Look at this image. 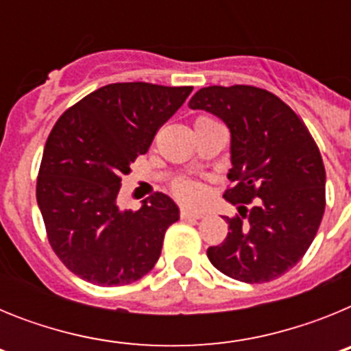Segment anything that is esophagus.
<instances>
[{"label": "esophagus", "instance_id": "34e87169", "mask_svg": "<svg viewBox=\"0 0 351 351\" xmlns=\"http://www.w3.org/2000/svg\"><path fill=\"white\" fill-rule=\"evenodd\" d=\"M181 218L182 219H200V218H204V213H200V210H191V209H181Z\"/></svg>", "mask_w": 351, "mask_h": 351}]
</instances>
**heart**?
<instances>
[{"label": "heart", "instance_id": "heart-1", "mask_svg": "<svg viewBox=\"0 0 351 351\" xmlns=\"http://www.w3.org/2000/svg\"><path fill=\"white\" fill-rule=\"evenodd\" d=\"M207 119H210V117L202 116V117H198L197 123L198 121H207ZM200 191H202L200 190V186L193 181H181L176 184V193H178V197H181L182 200H186V202H195V200L200 197Z\"/></svg>", "mask_w": 351, "mask_h": 351}]
</instances>
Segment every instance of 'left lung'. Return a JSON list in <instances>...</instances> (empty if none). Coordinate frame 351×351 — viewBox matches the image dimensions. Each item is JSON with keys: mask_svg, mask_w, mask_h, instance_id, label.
I'll return each mask as SVG.
<instances>
[{"mask_svg": "<svg viewBox=\"0 0 351 351\" xmlns=\"http://www.w3.org/2000/svg\"><path fill=\"white\" fill-rule=\"evenodd\" d=\"M190 108L230 130L234 182L223 197L239 206L228 235L207 250L214 267L243 283L290 271L311 246L325 210V167L311 133L283 100L255 86H209Z\"/></svg>", "mask_w": 351, "mask_h": 351, "instance_id": "1", "label": "left lung"}]
</instances>
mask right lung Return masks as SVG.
I'll use <instances>...</instances> for the list:
<instances>
[{
	"mask_svg": "<svg viewBox=\"0 0 351 351\" xmlns=\"http://www.w3.org/2000/svg\"><path fill=\"white\" fill-rule=\"evenodd\" d=\"M193 91L117 82L70 107L52 128L36 179V202L58 258L84 281L121 287L141 280L179 219L170 197L154 193L138 210H121V178L163 123Z\"/></svg>",
	"mask_w": 351,
	"mask_h": 351,
	"instance_id": "obj_1",
	"label": "right lung"
}]
</instances>
